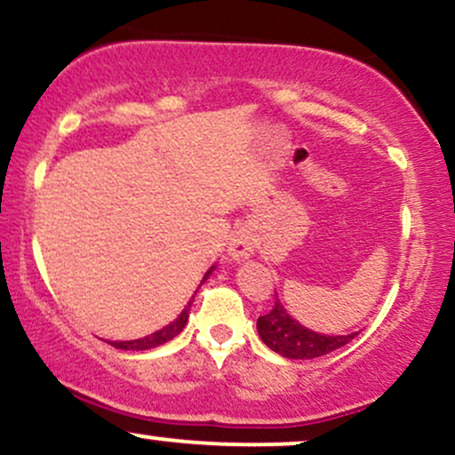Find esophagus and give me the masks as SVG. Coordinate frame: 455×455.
I'll use <instances>...</instances> for the list:
<instances>
[{
  "mask_svg": "<svg viewBox=\"0 0 455 455\" xmlns=\"http://www.w3.org/2000/svg\"><path fill=\"white\" fill-rule=\"evenodd\" d=\"M227 252H228V257H231V260H235V263L252 257V252H254L252 235H250L248 231H235L231 235V239H228Z\"/></svg>",
  "mask_w": 455,
  "mask_h": 455,
  "instance_id": "1",
  "label": "esophagus"
}]
</instances>
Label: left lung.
I'll return each mask as SVG.
<instances>
[{"mask_svg":"<svg viewBox=\"0 0 455 455\" xmlns=\"http://www.w3.org/2000/svg\"><path fill=\"white\" fill-rule=\"evenodd\" d=\"M257 329L260 340L267 344L271 351L286 359L323 357V355L336 351L357 336V333L327 336V333L312 331L291 316L286 307L280 304V299H275V306L271 307L269 315L259 316Z\"/></svg>","mask_w":455,"mask_h":455,"instance_id":"1","label":"left lung"}]
</instances>
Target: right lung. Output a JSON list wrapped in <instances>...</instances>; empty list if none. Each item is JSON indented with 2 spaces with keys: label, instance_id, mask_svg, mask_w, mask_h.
<instances>
[{
  "label": "right lung",
  "instance_id": "right-lung-1",
  "mask_svg": "<svg viewBox=\"0 0 455 455\" xmlns=\"http://www.w3.org/2000/svg\"><path fill=\"white\" fill-rule=\"evenodd\" d=\"M213 269H216V267H210V269H207V274L203 275V282H205L207 278H210ZM203 282H201V284H203ZM192 301H195V297H192V299L188 301V306L184 307V310H181V315L177 316L173 323H169V325H166V327L158 329V331L149 333V336H145V338H139V340L108 342V344H111V347H115V348H122V351H149V348H156V347H160V344H164V342L173 340L175 336H180V333L184 331V327H186V323H188V316H190Z\"/></svg>",
  "mask_w": 455,
  "mask_h": 455
}]
</instances>
